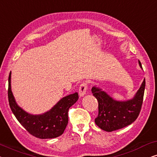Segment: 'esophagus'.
I'll use <instances>...</instances> for the list:
<instances>
[{"instance_id":"34e87169","label":"esophagus","mask_w":157,"mask_h":157,"mask_svg":"<svg viewBox=\"0 0 157 157\" xmlns=\"http://www.w3.org/2000/svg\"><path fill=\"white\" fill-rule=\"evenodd\" d=\"M86 90H87V84L86 83H83L80 85V87H79L78 89V94L79 96H83L86 95Z\"/></svg>"}]
</instances>
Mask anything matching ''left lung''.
I'll return each instance as SVG.
<instances>
[{"label":"left lung","mask_w":157,"mask_h":157,"mask_svg":"<svg viewBox=\"0 0 157 157\" xmlns=\"http://www.w3.org/2000/svg\"><path fill=\"white\" fill-rule=\"evenodd\" d=\"M139 66L142 68L141 62ZM145 89V78L134 97L126 101H117L106 91L93 86L91 92L98 103V115L95 123L100 128L111 132L132 124L140 113Z\"/></svg>","instance_id":"left-lung-1"}]
</instances>
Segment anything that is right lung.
Listing matches in <instances>:
<instances>
[{
    "mask_svg": "<svg viewBox=\"0 0 157 157\" xmlns=\"http://www.w3.org/2000/svg\"><path fill=\"white\" fill-rule=\"evenodd\" d=\"M8 101L13 113L21 125L39 139H53L61 136L68 124V109L78 99L77 92L63 97L52 108L40 114L26 112L17 104L11 91V72L8 77Z\"/></svg>",
    "mask_w": 157,
    "mask_h": 157,
    "instance_id": "right-lung-1",
    "label": "right lung"
}]
</instances>
